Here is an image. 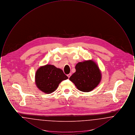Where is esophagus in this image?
Masks as SVG:
<instances>
[{
  "mask_svg": "<svg viewBox=\"0 0 135 135\" xmlns=\"http://www.w3.org/2000/svg\"><path fill=\"white\" fill-rule=\"evenodd\" d=\"M71 75V74L69 73V74H68L67 75V76L68 77V78H69V77H70Z\"/></svg>",
  "mask_w": 135,
  "mask_h": 135,
  "instance_id": "obj_1",
  "label": "esophagus"
}]
</instances>
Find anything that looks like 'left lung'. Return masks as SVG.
Wrapping results in <instances>:
<instances>
[{
  "label": "left lung",
  "mask_w": 135,
  "mask_h": 135,
  "mask_svg": "<svg viewBox=\"0 0 135 135\" xmlns=\"http://www.w3.org/2000/svg\"><path fill=\"white\" fill-rule=\"evenodd\" d=\"M76 71L69 79L77 89L84 92H89L100 84L102 74L99 66L92 60L78 63L75 66Z\"/></svg>",
  "instance_id": "obj_1"
}]
</instances>
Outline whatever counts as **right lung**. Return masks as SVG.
<instances>
[{
	"mask_svg": "<svg viewBox=\"0 0 135 135\" xmlns=\"http://www.w3.org/2000/svg\"><path fill=\"white\" fill-rule=\"evenodd\" d=\"M68 78L62 69L47 64L40 66L36 71L35 81L39 90L49 94L56 90L60 83Z\"/></svg>",
	"mask_w": 135,
	"mask_h": 135,
	"instance_id": "right-lung-1",
	"label": "right lung"
}]
</instances>
